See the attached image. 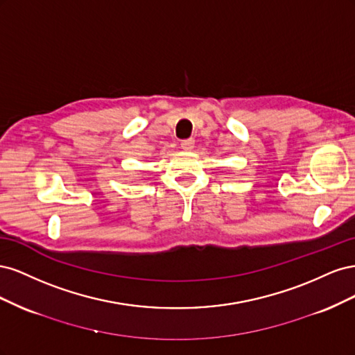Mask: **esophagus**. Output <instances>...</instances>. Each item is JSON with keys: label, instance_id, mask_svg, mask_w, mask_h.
<instances>
[{"label": "esophagus", "instance_id": "esophagus-1", "mask_svg": "<svg viewBox=\"0 0 355 355\" xmlns=\"http://www.w3.org/2000/svg\"><path fill=\"white\" fill-rule=\"evenodd\" d=\"M194 145H196L194 139H185V141L180 142V148L185 149V151H191V149L194 148Z\"/></svg>", "mask_w": 355, "mask_h": 355}]
</instances>
